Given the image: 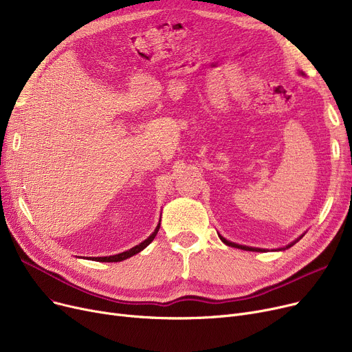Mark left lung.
Returning <instances> with one entry per match:
<instances>
[{"mask_svg": "<svg viewBox=\"0 0 352 352\" xmlns=\"http://www.w3.org/2000/svg\"><path fill=\"white\" fill-rule=\"evenodd\" d=\"M301 236H302V235H301ZM301 236H300V238H301ZM219 238H221V241H223L224 244H227V245H230V247H234V248H239V250H245V251H256V252H261V251L264 252V251H265V250H261V248H252V247H245V245H238V244H235V243L227 241V239H226L224 236H221V235H219ZM297 241H298V239H297ZM297 241H295V243H297ZM295 243H291V244H289V245H288L287 248H289V247H291V245H294Z\"/></svg>", "mask_w": 352, "mask_h": 352, "instance_id": "8db88e82", "label": "left lung"}]
</instances>
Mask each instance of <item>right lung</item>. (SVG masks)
<instances>
[{
  "label": "right lung",
  "instance_id": "add662e5",
  "mask_svg": "<svg viewBox=\"0 0 352 352\" xmlns=\"http://www.w3.org/2000/svg\"><path fill=\"white\" fill-rule=\"evenodd\" d=\"M158 230H160V224L157 226V228H155V231L148 236L145 241H142L141 244H138V245H135V247H133L131 250H128V251H125V252H121V254H117V255H109V256H97V258H92V260H96V261H100V263H120V261H124V260H126V258H129V256H133V255H135V254H138L140 251H142L146 245H150L151 243H153V239L155 238V235H157V232H158Z\"/></svg>",
  "mask_w": 352,
  "mask_h": 352
}]
</instances>
